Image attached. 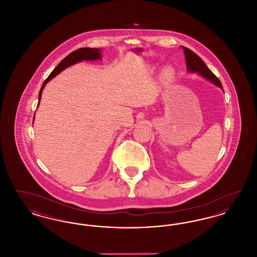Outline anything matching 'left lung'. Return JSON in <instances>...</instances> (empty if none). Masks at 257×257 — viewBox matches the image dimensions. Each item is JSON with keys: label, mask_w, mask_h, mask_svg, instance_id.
<instances>
[{"label": "left lung", "mask_w": 257, "mask_h": 257, "mask_svg": "<svg viewBox=\"0 0 257 257\" xmlns=\"http://www.w3.org/2000/svg\"><path fill=\"white\" fill-rule=\"evenodd\" d=\"M183 51L184 54H185V59H186L187 69L189 72H192V73L196 72V73L201 75L202 77L207 79L208 81H210L211 83H213L214 85L219 86L222 89V86H221L220 80L208 68L207 65L196 55V53H194L192 50H190L187 47H183Z\"/></svg>", "instance_id": "8db88e82"}]
</instances>
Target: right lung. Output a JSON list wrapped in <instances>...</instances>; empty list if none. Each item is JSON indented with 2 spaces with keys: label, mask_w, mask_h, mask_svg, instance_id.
<instances>
[{
  "label": "right lung",
  "mask_w": 257,
  "mask_h": 257,
  "mask_svg": "<svg viewBox=\"0 0 257 257\" xmlns=\"http://www.w3.org/2000/svg\"><path fill=\"white\" fill-rule=\"evenodd\" d=\"M100 59H101V54H100V49H98V48H80V49H77L72 53H70L67 57H65L58 64V66L51 72L48 78L44 81L43 85L40 88L39 94H38V105H39L41 95H42V90L50 80H52V78L56 77L58 74L61 73L62 70H64L68 66L73 65L77 62L82 61H95V60H100ZM34 118H35V116H34Z\"/></svg>",
  "instance_id": "right-lung-1"
}]
</instances>
